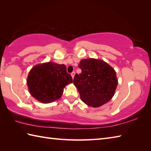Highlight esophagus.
Returning <instances> with one entry per match:
<instances>
[{"label": "esophagus", "mask_w": 151, "mask_h": 151, "mask_svg": "<svg viewBox=\"0 0 151 151\" xmlns=\"http://www.w3.org/2000/svg\"><path fill=\"white\" fill-rule=\"evenodd\" d=\"M70 75H71L72 77H73V78L74 76H75V71H73V72L71 73V74H70Z\"/></svg>", "instance_id": "34e87169"}]
</instances>
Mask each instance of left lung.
I'll use <instances>...</instances> for the list:
<instances>
[{
    "instance_id": "left-lung-1",
    "label": "left lung",
    "mask_w": 151,
    "mask_h": 151,
    "mask_svg": "<svg viewBox=\"0 0 151 151\" xmlns=\"http://www.w3.org/2000/svg\"><path fill=\"white\" fill-rule=\"evenodd\" d=\"M78 67L82 73L76 74L73 83L85 104L99 107L113 97L117 79L111 66L102 60L89 58L82 60Z\"/></svg>"
}]
</instances>
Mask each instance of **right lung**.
<instances>
[{"label": "right lung", "instance_id": "add662e5", "mask_svg": "<svg viewBox=\"0 0 151 151\" xmlns=\"http://www.w3.org/2000/svg\"><path fill=\"white\" fill-rule=\"evenodd\" d=\"M73 82L64 64L47 62L34 66L27 78L30 93L43 103H49L61 97L65 86Z\"/></svg>", "mask_w": 151, "mask_h": 151}]
</instances>
